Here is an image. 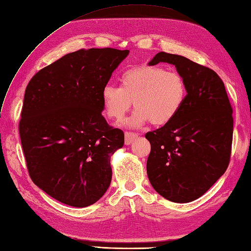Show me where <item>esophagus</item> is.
I'll use <instances>...</instances> for the list:
<instances>
[{"label": "esophagus", "instance_id": "1", "mask_svg": "<svg viewBox=\"0 0 251 251\" xmlns=\"http://www.w3.org/2000/svg\"><path fill=\"white\" fill-rule=\"evenodd\" d=\"M138 137V134L133 133V132H126L125 133V139H126V145H131L134 140H136Z\"/></svg>", "mask_w": 251, "mask_h": 251}]
</instances>
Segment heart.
I'll return each mask as SVG.
<instances>
[{
	"instance_id": "heart-1",
	"label": "heart",
	"mask_w": 251,
	"mask_h": 251,
	"mask_svg": "<svg viewBox=\"0 0 251 251\" xmlns=\"http://www.w3.org/2000/svg\"><path fill=\"white\" fill-rule=\"evenodd\" d=\"M188 96L184 76L176 71L157 65H142L126 71L120 76V86L105 84L101 99L105 114L112 119H123L131 109H136L131 126L168 125L177 116Z\"/></svg>"
}]
</instances>
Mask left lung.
<instances>
[{
    "instance_id": "1",
    "label": "left lung",
    "mask_w": 251,
    "mask_h": 251,
    "mask_svg": "<svg viewBox=\"0 0 251 251\" xmlns=\"http://www.w3.org/2000/svg\"><path fill=\"white\" fill-rule=\"evenodd\" d=\"M167 62L186 79L185 105L171 123L148 132L149 180L168 201L189 202L206 193L227 170L231 156L232 106L220 76L186 57L158 52L150 65Z\"/></svg>"
}]
</instances>
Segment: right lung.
Wrapping results in <instances>:
<instances>
[{"label":"right lung","instance_id":"add662e5","mask_svg":"<svg viewBox=\"0 0 251 251\" xmlns=\"http://www.w3.org/2000/svg\"><path fill=\"white\" fill-rule=\"evenodd\" d=\"M127 55L110 47L79 50L39 71L26 87L19 132L27 170L65 205H93L111 184V156L125 134L101 115V91Z\"/></svg>","mask_w":251,"mask_h":251}]
</instances>
